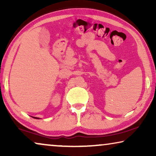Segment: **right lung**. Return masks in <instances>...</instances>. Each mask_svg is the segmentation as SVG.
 Wrapping results in <instances>:
<instances>
[{
	"label": "right lung",
	"mask_w": 156,
	"mask_h": 156,
	"mask_svg": "<svg viewBox=\"0 0 156 156\" xmlns=\"http://www.w3.org/2000/svg\"><path fill=\"white\" fill-rule=\"evenodd\" d=\"M34 119H39V118H37V117H33Z\"/></svg>",
	"instance_id": "obj_1"
}]
</instances>
